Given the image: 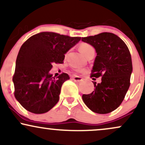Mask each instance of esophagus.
Returning <instances> with one entry per match:
<instances>
[{
  "label": "esophagus",
  "instance_id": "obj_1",
  "mask_svg": "<svg viewBox=\"0 0 145 145\" xmlns=\"http://www.w3.org/2000/svg\"><path fill=\"white\" fill-rule=\"evenodd\" d=\"M71 78H72L74 81H76V82H80V81L82 80V78L80 77V76H72Z\"/></svg>",
  "mask_w": 145,
  "mask_h": 145
}]
</instances>
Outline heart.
I'll return each mask as SVG.
<instances>
[{
	"label": "heart",
	"instance_id": "1",
	"mask_svg": "<svg viewBox=\"0 0 145 145\" xmlns=\"http://www.w3.org/2000/svg\"><path fill=\"white\" fill-rule=\"evenodd\" d=\"M79 49L81 52H82L86 57L90 55V54H95V48L91 44H88V43H81L79 46ZM76 71H80L81 70L80 69H76Z\"/></svg>",
	"mask_w": 145,
	"mask_h": 145
}]
</instances>
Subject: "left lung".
Segmentation results:
<instances>
[{"instance_id": "obj_1", "label": "left lung", "mask_w": 145, "mask_h": 145, "mask_svg": "<svg viewBox=\"0 0 145 145\" xmlns=\"http://www.w3.org/2000/svg\"><path fill=\"white\" fill-rule=\"evenodd\" d=\"M82 41L92 45L97 52L91 78L101 77L100 83L93 82L95 89L83 95V101L93 112L108 114L120 106L130 85V52L124 41L111 33L82 37Z\"/></svg>"}]
</instances>
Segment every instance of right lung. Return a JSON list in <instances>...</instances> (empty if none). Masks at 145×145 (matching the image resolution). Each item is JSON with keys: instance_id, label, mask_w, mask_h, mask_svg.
Returning a JSON list of instances; mask_svg holds the SVG:
<instances>
[{"instance_id": "1", "label": "right lung", "mask_w": 145, "mask_h": 145, "mask_svg": "<svg viewBox=\"0 0 145 145\" xmlns=\"http://www.w3.org/2000/svg\"><path fill=\"white\" fill-rule=\"evenodd\" d=\"M81 37L42 32L29 38L18 52L13 76L14 95L26 110L42 114L59 100L61 86L69 79L62 73L52 77L49 71L54 63L62 64L65 54Z\"/></svg>"}]
</instances>
